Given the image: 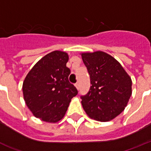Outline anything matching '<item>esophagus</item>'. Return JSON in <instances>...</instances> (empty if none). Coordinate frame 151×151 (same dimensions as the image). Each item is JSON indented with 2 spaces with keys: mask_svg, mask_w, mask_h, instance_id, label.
Segmentation results:
<instances>
[{
  "mask_svg": "<svg viewBox=\"0 0 151 151\" xmlns=\"http://www.w3.org/2000/svg\"><path fill=\"white\" fill-rule=\"evenodd\" d=\"M75 86H76V88H77V89H79V88H80V85H79V83H76Z\"/></svg>",
  "mask_w": 151,
  "mask_h": 151,
  "instance_id": "esophagus-1",
  "label": "esophagus"
}]
</instances>
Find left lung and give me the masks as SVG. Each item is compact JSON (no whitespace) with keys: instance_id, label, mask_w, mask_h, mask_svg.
<instances>
[{"instance_id":"1","label":"left lung","mask_w":151,"mask_h":151,"mask_svg":"<svg viewBox=\"0 0 151 151\" xmlns=\"http://www.w3.org/2000/svg\"><path fill=\"white\" fill-rule=\"evenodd\" d=\"M90 88L81 96L83 108L92 119L110 121L123 112L132 95V80L121 65L101 51L82 53Z\"/></svg>"}]
</instances>
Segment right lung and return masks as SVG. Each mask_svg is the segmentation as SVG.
I'll return each instance as SVG.
<instances>
[{
    "mask_svg": "<svg viewBox=\"0 0 151 151\" xmlns=\"http://www.w3.org/2000/svg\"><path fill=\"white\" fill-rule=\"evenodd\" d=\"M68 55L53 51L32 68L23 82L26 105L36 117L50 123L59 121L78 91L68 81L70 70L66 66Z\"/></svg>",
    "mask_w": 151,
    "mask_h": 151,
    "instance_id": "right-lung-1",
    "label": "right lung"
}]
</instances>
